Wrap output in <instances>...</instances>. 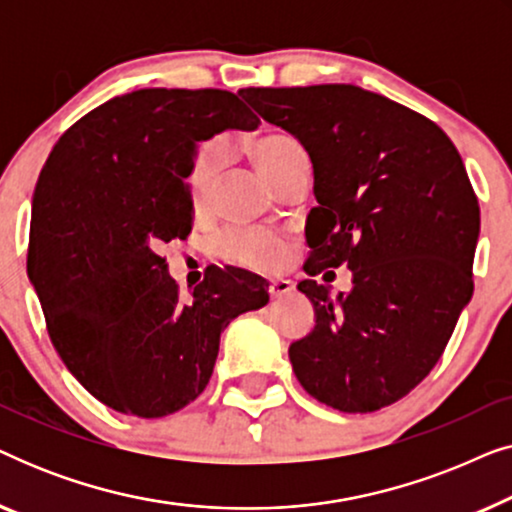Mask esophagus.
<instances>
[{"instance_id": "obj_1", "label": "esophagus", "mask_w": 512, "mask_h": 512, "mask_svg": "<svg viewBox=\"0 0 512 512\" xmlns=\"http://www.w3.org/2000/svg\"><path fill=\"white\" fill-rule=\"evenodd\" d=\"M293 291V282L291 279H272L270 282V296L272 298H284Z\"/></svg>"}]
</instances>
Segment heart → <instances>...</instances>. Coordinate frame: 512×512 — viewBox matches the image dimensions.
I'll return each instance as SVG.
<instances>
[{
  "label": "heart",
  "mask_w": 512,
  "mask_h": 512,
  "mask_svg": "<svg viewBox=\"0 0 512 512\" xmlns=\"http://www.w3.org/2000/svg\"><path fill=\"white\" fill-rule=\"evenodd\" d=\"M258 170L263 177L275 184L279 174L289 167L298 156H303V149L289 137L270 135L261 137L251 146ZM223 167H226V151L219 142H205L195 151L188 167V195L195 209L207 205L209 195L216 181H219ZM286 240L277 233L268 230H242V233H230L221 240V256L235 265H244L251 270H277L286 261Z\"/></svg>",
  "instance_id": "b5f03b06"
}]
</instances>
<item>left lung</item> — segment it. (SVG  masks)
<instances>
[{
    "label": "left lung",
    "mask_w": 512,
    "mask_h": 512,
    "mask_svg": "<svg viewBox=\"0 0 512 512\" xmlns=\"http://www.w3.org/2000/svg\"><path fill=\"white\" fill-rule=\"evenodd\" d=\"M240 95L312 160L305 272L352 270L335 298L328 284H298L317 324L291 342L293 373L340 412L396 403L431 373L473 296L480 207L464 160L429 118L359 86Z\"/></svg>",
    "instance_id": "1"
}]
</instances>
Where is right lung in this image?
Here are the masks:
<instances>
[{
  "label": "right lung",
  "mask_w": 512,
  "mask_h": 512,
  "mask_svg": "<svg viewBox=\"0 0 512 512\" xmlns=\"http://www.w3.org/2000/svg\"><path fill=\"white\" fill-rule=\"evenodd\" d=\"M258 123L228 90H132L74 123L39 174L27 275L69 373L116 412L153 419L195 401L223 328L270 300L242 268H214L181 300L160 256L193 228L198 144Z\"/></svg>",
  "instance_id": "obj_1"
}]
</instances>
